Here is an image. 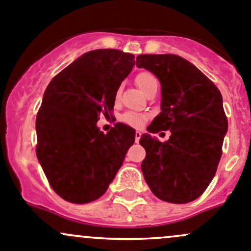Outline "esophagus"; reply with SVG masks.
Masks as SVG:
<instances>
[{
	"label": "esophagus",
	"instance_id": "obj_1",
	"mask_svg": "<svg viewBox=\"0 0 251 251\" xmlns=\"http://www.w3.org/2000/svg\"><path fill=\"white\" fill-rule=\"evenodd\" d=\"M141 138V133L140 131H135V143H139V140H140Z\"/></svg>",
	"mask_w": 251,
	"mask_h": 251
}]
</instances>
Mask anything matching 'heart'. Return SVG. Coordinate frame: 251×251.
<instances>
[{"label": "heart", "mask_w": 251, "mask_h": 251, "mask_svg": "<svg viewBox=\"0 0 251 251\" xmlns=\"http://www.w3.org/2000/svg\"><path fill=\"white\" fill-rule=\"evenodd\" d=\"M155 81H157L155 76H153L152 74L148 73V72L139 73L135 78L136 85H138L139 88H140V90L144 91V93H146V91L149 90V88H150ZM120 94L121 90L118 89L117 93H116V98H120ZM146 120H148V117H146L145 115L138 112H126L125 115L122 116L123 122L126 123L128 126H134V128H139V126H143L144 123L146 122Z\"/></svg>", "instance_id": "1"}]
</instances>
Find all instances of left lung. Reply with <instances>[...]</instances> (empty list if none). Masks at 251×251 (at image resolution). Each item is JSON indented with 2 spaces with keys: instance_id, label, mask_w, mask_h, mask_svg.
Wrapping results in <instances>:
<instances>
[{
  "instance_id": "8db88e82",
  "label": "left lung",
  "mask_w": 251,
  "mask_h": 251,
  "mask_svg": "<svg viewBox=\"0 0 251 251\" xmlns=\"http://www.w3.org/2000/svg\"><path fill=\"white\" fill-rule=\"evenodd\" d=\"M136 66L161 83V112L148 131H171L165 143L141 135L144 178L158 199L187 204L206 190L217 171L228 129L222 95L200 69L177 54H139Z\"/></svg>"
}]
</instances>
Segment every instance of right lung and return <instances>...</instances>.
Returning a JSON list of instances; mask_svg holds the SVG:
<instances>
[{"instance_id": "1", "label": "right lung", "mask_w": 251, "mask_h": 251, "mask_svg": "<svg viewBox=\"0 0 251 251\" xmlns=\"http://www.w3.org/2000/svg\"><path fill=\"white\" fill-rule=\"evenodd\" d=\"M134 54L89 51L47 85L36 116V156L52 189L73 204L102 197L135 141L125 123L103 134L96 123L113 110L116 93L133 69Z\"/></svg>"}]
</instances>
